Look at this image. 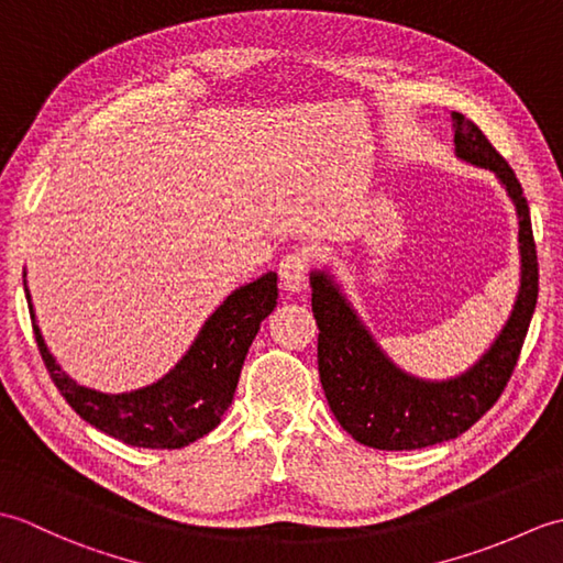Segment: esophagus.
Masks as SVG:
<instances>
[{
    "instance_id": "34e87169",
    "label": "esophagus",
    "mask_w": 563,
    "mask_h": 563,
    "mask_svg": "<svg viewBox=\"0 0 563 563\" xmlns=\"http://www.w3.org/2000/svg\"><path fill=\"white\" fill-rule=\"evenodd\" d=\"M280 283L288 292H300L307 285V273H309V256L307 251H292V254L283 256L280 266Z\"/></svg>"
}]
</instances>
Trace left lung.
Segmentation results:
<instances>
[{
    "instance_id": "left-lung-1",
    "label": "left lung",
    "mask_w": 563,
    "mask_h": 563,
    "mask_svg": "<svg viewBox=\"0 0 563 563\" xmlns=\"http://www.w3.org/2000/svg\"><path fill=\"white\" fill-rule=\"evenodd\" d=\"M457 159L492 172L518 214L520 288L504 329L484 355L448 379L409 375L382 351L329 268L309 273L319 327V377L345 433L375 450H421L462 435L498 401L518 365L537 305V249L528 198L508 162L470 118L452 111Z\"/></svg>"
}]
</instances>
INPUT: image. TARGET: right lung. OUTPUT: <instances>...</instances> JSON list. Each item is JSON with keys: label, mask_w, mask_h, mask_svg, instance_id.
Instances as JSON below:
<instances>
[{"label": "right lung", "mask_w": 563, "mask_h": 563, "mask_svg": "<svg viewBox=\"0 0 563 563\" xmlns=\"http://www.w3.org/2000/svg\"><path fill=\"white\" fill-rule=\"evenodd\" d=\"M23 290L43 363L71 409L93 428L128 445L178 450L208 435L230 409L249 345L278 300V275L268 271L232 290L206 319L196 341L169 373L147 387L121 394L84 387L57 365L35 324L26 271Z\"/></svg>", "instance_id": "obj_1"}]
</instances>
